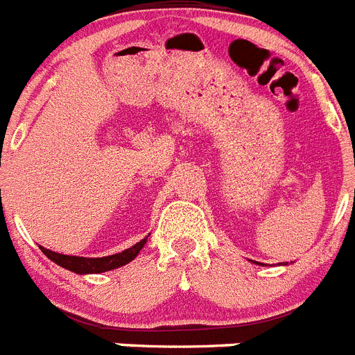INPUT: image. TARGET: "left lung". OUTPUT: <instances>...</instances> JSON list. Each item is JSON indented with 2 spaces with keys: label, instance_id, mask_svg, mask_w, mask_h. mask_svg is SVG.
<instances>
[{
  "label": "left lung",
  "instance_id": "obj_1",
  "mask_svg": "<svg viewBox=\"0 0 355 355\" xmlns=\"http://www.w3.org/2000/svg\"><path fill=\"white\" fill-rule=\"evenodd\" d=\"M257 264H259V262H257Z\"/></svg>",
  "mask_w": 355,
  "mask_h": 355
}]
</instances>
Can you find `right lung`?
<instances>
[{"instance_id": "1", "label": "right lung", "mask_w": 355, "mask_h": 355, "mask_svg": "<svg viewBox=\"0 0 355 355\" xmlns=\"http://www.w3.org/2000/svg\"><path fill=\"white\" fill-rule=\"evenodd\" d=\"M147 242V237L141 239L140 242H136L132 248H127L122 253H116V255L109 257H100V259H86V257H73V255H62V253H55V251H50L46 248H41V251L50 260H53L57 266L60 268L69 269V271L77 272V275H89V272H105L111 271V269L122 268L127 262H131L132 259H136V255L140 253L144 244Z\"/></svg>"}]
</instances>
